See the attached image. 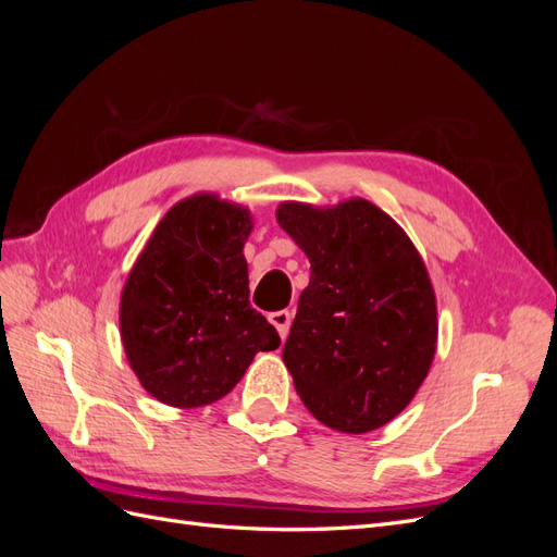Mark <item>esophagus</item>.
<instances>
[{"label": "esophagus", "instance_id": "esophagus-1", "mask_svg": "<svg viewBox=\"0 0 557 557\" xmlns=\"http://www.w3.org/2000/svg\"><path fill=\"white\" fill-rule=\"evenodd\" d=\"M269 323H272L276 330H278V334H281V339H285V336H288V332H290V323H293V313L290 311H274V313H269Z\"/></svg>", "mask_w": 557, "mask_h": 557}]
</instances>
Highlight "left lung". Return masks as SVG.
<instances>
[{
    "mask_svg": "<svg viewBox=\"0 0 557 557\" xmlns=\"http://www.w3.org/2000/svg\"><path fill=\"white\" fill-rule=\"evenodd\" d=\"M276 221L311 262L283 362L320 423L372 432L404 411L430 372L436 305L428 269L367 199L334 209L285 201Z\"/></svg>",
    "mask_w": 557,
    "mask_h": 557,
    "instance_id": "1",
    "label": "left lung"
}]
</instances>
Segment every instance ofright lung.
Segmentation results:
<instances>
[{"instance_id": "1", "label": "right lung", "mask_w": 557, "mask_h": 557, "mask_svg": "<svg viewBox=\"0 0 557 557\" xmlns=\"http://www.w3.org/2000/svg\"><path fill=\"white\" fill-rule=\"evenodd\" d=\"M250 213L215 195L178 201L156 227L121 297V336L156 399L205 407L242 381L281 336L250 307L244 242Z\"/></svg>"}]
</instances>
